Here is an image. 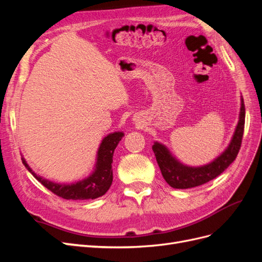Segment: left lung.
I'll return each mask as SVG.
<instances>
[{"label":"left lung","mask_w":262,"mask_h":262,"mask_svg":"<svg viewBox=\"0 0 262 262\" xmlns=\"http://www.w3.org/2000/svg\"><path fill=\"white\" fill-rule=\"evenodd\" d=\"M244 126L245 105L243 97H241L239 120L228 146L213 162L199 166V167L184 165L175 156H172L169 149L164 144L154 142L152 146L153 152L166 182L175 189H188L201 186L205 182L216 178L235 161L237 154H238L242 145Z\"/></svg>","instance_id":"obj_1"}]
</instances>
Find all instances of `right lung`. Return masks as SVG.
Segmentation results:
<instances>
[{"label": "right lung", "mask_w": 262, "mask_h": 262, "mask_svg": "<svg viewBox=\"0 0 262 262\" xmlns=\"http://www.w3.org/2000/svg\"><path fill=\"white\" fill-rule=\"evenodd\" d=\"M124 136L123 132L109 133L107 137L102 139L98 147L96 155V164L94 166V170L89 177H86L74 184H58L48 179H46L29 167V165L21 157V162L25 165L28 171L39 182H41L47 189L67 200H90L96 199L104 195L113 184V157L114 152Z\"/></svg>", "instance_id": "add662e5"}]
</instances>
